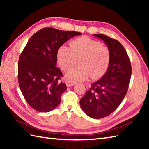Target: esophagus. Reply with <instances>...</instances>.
Instances as JSON below:
<instances>
[{"label": "esophagus", "instance_id": "obj_1", "mask_svg": "<svg viewBox=\"0 0 149 149\" xmlns=\"http://www.w3.org/2000/svg\"><path fill=\"white\" fill-rule=\"evenodd\" d=\"M65 84H66L67 87H72V86H73V85H75V84H76V82L72 81H67Z\"/></svg>", "mask_w": 149, "mask_h": 149}]
</instances>
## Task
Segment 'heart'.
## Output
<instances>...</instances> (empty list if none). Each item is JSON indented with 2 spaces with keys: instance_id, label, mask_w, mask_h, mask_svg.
I'll return each instance as SVG.
<instances>
[{
  "instance_id": "b5f03b06",
  "label": "heart",
  "mask_w": 149,
  "mask_h": 149,
  "mask_svg": "<svg viewBox=\"0 0 149 149\" xmlns=\"http://www.w3.org/2000/svg\"><path fill=\"white\" fill-rule=\"evenodd\" d=\"M79 59V65L65 73L67 79L75 81L86 79L89 75L91 79L102 77L109 65L110 52L99 41L86 37L73 40L70 48L62 45L57 51L58 63L64 70L74 65Z\"/></svg>"
}]
</instances>
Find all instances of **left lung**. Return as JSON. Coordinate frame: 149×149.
Here are the masks:
<instances>
[{
    "mask_svg": "<svg viewBox=\"0 0 149 149\" xmlns=\"http://www.w3.org/2000/svg\"><path fill=\"white\" fill-rule=\"evenodd\" d=\"M93 35L107 45L110 60L105 74L91 84L80 100V106L88 116L100 119L114 112L124 99L132 75V66L127 52L119 41L105 35Z\"/></svg>",
    "mask_w": 149,
    "mask_h": 149,
    "instance_id": "1",
    "label": "left lung"
}]
</instances>
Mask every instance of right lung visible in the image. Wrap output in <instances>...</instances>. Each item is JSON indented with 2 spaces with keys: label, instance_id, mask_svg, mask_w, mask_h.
I'll list each match as a JSON object with an SVG mask.
<instances>
[{
  "label": "right lung",
  "instance_id": "add662e5",
  "mask_svg": "<svg viewBox=\"0 0 149 149\" xmlns=\"http://www.w3.org/2000/svg\"><path fill=\"white\" fill-rule=\"evenodd\" d=\"M81 33L52 27L40 29L29 39L18 61V82L25 99L34 110L49 112L61 102L67 89L56 64L59 48Z\"/></svg>",
  "mask_w": 149,
  "mask_h": 149
}]
</instances>
